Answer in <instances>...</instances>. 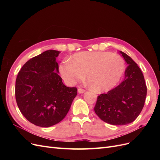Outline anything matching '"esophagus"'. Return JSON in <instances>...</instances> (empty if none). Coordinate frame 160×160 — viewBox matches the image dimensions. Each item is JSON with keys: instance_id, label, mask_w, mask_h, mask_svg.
<instances>
[{"instance_id": "34e87169", "label": "esophagus", "mask_w": 160, "mask_h": 160, "mask_svg": "<svg viewBox=\"0 0 160 160\" xmlns=\"http://www.w3.org/2000/svg\"><path fill=\"white\" fill-rule=\"evenodd\" d=\"M85 92V89H82V88H79L78 89V93H83Z\"/></svg>"}]
</instances>
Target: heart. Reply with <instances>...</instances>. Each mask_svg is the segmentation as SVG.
<instances>
[{
    "mask_svg": "<svg viewBox=\"0 0 160 160\" xmlns=\"http://www.w3.org/2000/svg\"><path fill=\"white\" fill-rule=\"evenodd\" d=\"M125 70L123 58L110 52L83 51L76 53L72 60L62 61L59 71L69 85L84 80L97 93L108 91L119 83Z\"/></svg>",
    "mask_w": 160,
    "mask_h": 160,
    "instance_id": "b5f03b06",
    "label": "heart"
}]
</instances>
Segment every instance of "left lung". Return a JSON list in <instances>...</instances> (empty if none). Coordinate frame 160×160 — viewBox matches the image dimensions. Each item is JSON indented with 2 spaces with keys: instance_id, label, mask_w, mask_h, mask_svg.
I'll use <instances>...</instances> for the list:
<instances>
[{
  "instance_id": "8db88e82",
  "label": "left lung",
  "mask_w": 160,
  "mask_h": 160,
  "mask_svg": "<svg viewBox=\"0 0 160 160\" xmlns=\"http://www.w3.org/2000/svg\"><path fill=\"white\" fill-rule=\"evenodd\" d=\"M120 53L128 65L124 80L106 94L99 95L94 108L101 120L115 125L133 122L141 113L147 95L141 69L129 56L122 51Z\"/></svg>"
}]
</instances>
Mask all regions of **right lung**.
Segmentation results:
<instances>
[{
    "label": "right lung",
    "instance_id": "obj_1",
    "mask_svg": "<svg viewBox=\"0 0 160 160\" xmlns=\"http://www.w3.org/2000/svg\"><path fill=\"white\" fill-rule=\"evenodd\" d=\"M60 51L48 50L28 60L19 71L15 83L18 107L37 126L51 127L65 118L77 94L76 88L62 81L56 57Z\"/></svg>",
    "mask_w": 160,
    "mask_h": 160
}]
</instances>
